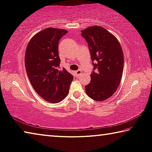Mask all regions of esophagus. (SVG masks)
<instances>
[{
  "instance_id": "1",
  "label": "esophagus",
  "mask_w": 152,
  "mask_h": 152,
  "mask_svg": "<svg viewBox=\"0 0 152 152\" xmlns=\"http://www.w3.org/2000/svg\"><path fill=\"white\" fill-rule=\"evenodd\" d=\"M76 75L77 76H80L81 74H82V71L80 70V69H78V70H77V71H76Z\"/></svg>"
}]
</instances>
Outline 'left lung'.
Wrapping results in <instances>:
<instances>
[{"instance_id":"1","label":"left lung","mask_w":152,"mask_h":152,"mask_svg":"<svg viewBox=\"0 0 152 152\" xmlns=\"http://www.w3.org/2000/svg\"><path fill=\"white\" fill-rule=\"evenodd\" d=\"M81 32L88 43L91 59L96 63H93V72L90 83L85 86L86 93L93 100L103 102L114 95L120 85L123 51L117 38L102 26H91Z\"/></svg>"}]
</instances>
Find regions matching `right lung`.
<instances>
[{"mask_svg": "<svg viewBox=\"0 0 152 152\" xmlns=\"http://www.w3.org/2000/svg\"><path fill=\"white\" fill-rule=\"evenodd\" d=\"M67 31L48 28L34 36L25 54L27 75L36 92L48 102H61L69 93L74 77L66 69H60L59 41Z\"/></svg>", "mask_w": 152, "mask_h": 152, "instance_id": "add662e5", "label": "right lung"}]
</instances>
